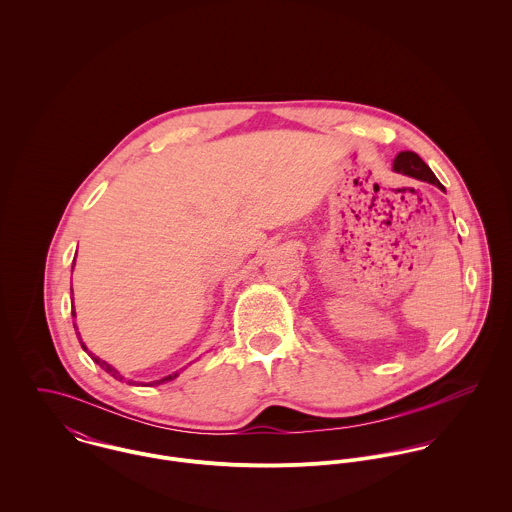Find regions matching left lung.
I'll use <instances>...</instances> for the list:
<instances>
[{
	"label": "left lung",
	"mask_w": 512,
	"mask_h": 512,
	"mask_svg": "<svg viewBox=\"0 0 512 512\" xmlns=\"http://www.w3.org/2000/svg\"><path fill=\"white\" fill-rule=\"evenodd\" d=\"M394 171L404 173V175H410V177L420 179V181H428V183H432V185H438L439 189H443L441 183L436 179L434 171H432V169L424 163V159H422L418 153H414V151H400V153L396 155V159H394Z\"/></svg>",
	"instance_id": "8db88e82"
}]
</instances>
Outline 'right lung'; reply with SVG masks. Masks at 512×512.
<instances>
[{"instance_id":"1","label":"right lung","mask_w":512,"mask_h":512,"mask_svg":"<svg viewBox=\"0 0 512 512\" xmlns=\"http://www.w3.org/2000/svg\"><path fill=\"white\" fill-rule=\"evenodd\" d=\"M71 292H73V290H71ZM74 329H76V325H74ZM82 349H84V351H86V347H84V345H82ZM88 355H90V357H92V361H94V363H96V365H100V368H104V370H106V372H108V374H112V376H114V378H116V380H124V378H122V374H120V372H118V370H116V368H114V366L108 365V363H106V361H102V359H98V357H94V355H92V353H88ZM177 376H179V374H177V372H173V374H169V376H165V378H161V380H155V382H151V384H161V382H167V380H173V378H177ZM144 386H146V384H144Z\"/></svg>"}]
</instances>
